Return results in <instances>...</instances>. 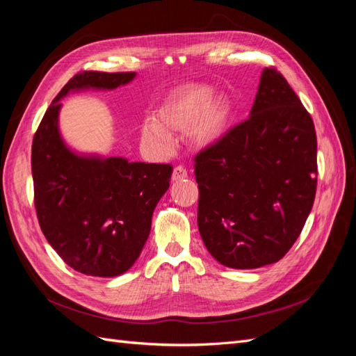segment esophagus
<instances>
[{"mask_svg":"<svg viewBox=\"0 0 356 356\" xmlns=\"http://www.w3.org/2000/svg\"><path fill=\"white\" fill-rule=\"evenodd\" d=\"M187 177H188V172L184 166H177L174 169V174H172V179H174V181H181V179L187 178Z\"/></svg>","mask_w":356,"mask_h":356,"instance_id":"esophagus-1","label":"esophagus"}]
</instances>
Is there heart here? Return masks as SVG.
Listing matches in <instances>:
<instances>
[{"label":"heart","instance_id":"obj_1","mask_svg":"<svg viewBox=\"0 0 356 356\" xmlns=\"http://www.w3.org/2000/svg\"><path fill=\"white\" fill-rule=\"evenodd\" d=\"M230 118V104L224 98H213L211 88L188 86L178 92L160 111L161 122L157 118H147L141 134L145 143L169 149L174 145V136L165 127L181 131L190 129L193 141L199 147H209L217 144L227 134Z\"/></svg>","mask_w":356,"mask_h":356}]
</instances>
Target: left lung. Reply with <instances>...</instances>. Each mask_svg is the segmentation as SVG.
I'll return each instance as SVG.
<instances>
[{"label": "left lung", "mask_w": 356, "mask_h": 356, "mask_svg": "<svg viewBox=\"0 0 356 356\" xmlns=\"http://www.w3.org/2000/svg\"><path fill=\"white\" fill-rule=\"evenodd\" d=\"M197 225L225 267L257 268L294 245L316 195L314 120L276 68H264L250 117L195 157Z\"/></svg>", "instance_id": "obj_1"}]
</instances>
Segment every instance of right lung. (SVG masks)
Masks as SVG:
<instances>
[{
  "mask_svg": "<svg viewBox=\"0 0 356 356\" xmlns=\"http://www.w3.org/2000/svg\"><path fill=\"white\" fill-rule=\"evenodd\" d=\"M135 72H79L53 99L32 141V179L40 227L74 270L113 277L134 266L169 188L170 165L83 156L63 143L59 111L71 90H113Z\"/></svg>",
  "mask_w": 356,
  "mask_h": 356,
  "instance_id": "right-lung-1",
  "label": "right lung"
}]
</instances>
